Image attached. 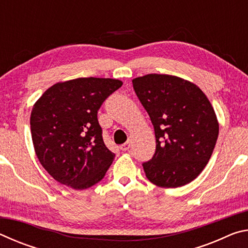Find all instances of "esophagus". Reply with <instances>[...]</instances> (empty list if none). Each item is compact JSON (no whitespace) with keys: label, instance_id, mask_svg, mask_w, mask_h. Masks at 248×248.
I'll return each instance as SVG.
<instances>
[{"label":"esophagus","instance_id":"1","mask_svg":"<svg viewBox=\"0 0 248 248\" xmlns=\"http://www.w3.org/2000/svg\"><path fill=\"white\" fill-rule=\"evenodd\" d=\"M120 149H121V151H128L130 149V141L125 142V143H124V144H121Z\"/></svg>","mask_w":248,"mask_h":248}]
</instances>
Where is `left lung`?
I'll return each mask as SVG.
<instances>
[{
  "instance_id": "8db88e82",
  "label": "left lung",
  "mask_w": 248,
  "mask_h": 248,
  "mask_svg": "<svg viewBox=\"0 0 248 248\" xmlns=\"http://www.w3.org/2000/svg\"><path fill=\"white\" fill-rule=\"evenodd\" d=\"M133 89L152 121L156 139L145 176L162 188L194 180L211 157L219 124L211 103L194 83L167 74L132 79Z\"/></svg>"
}]
</instances>
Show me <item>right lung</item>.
<instances>
[{
	"label": "right lung",
	"mask_w": 248,
	"mask_h": 248,
	"mask_svg": "<svg viewBox=\"0 0 248 248\" xmlns=\"http://www.w3.org/2000/svg\"><path fill=\"white\" fill-rule=\"evenodd\" d=\"M121 85L115 78H79L54 84L33 105V148L57 182L83 190L104 178L115 154L104 143L97 111Z\"/></svg>",
	"instance_id": "obj_1"
}]
</instances>
